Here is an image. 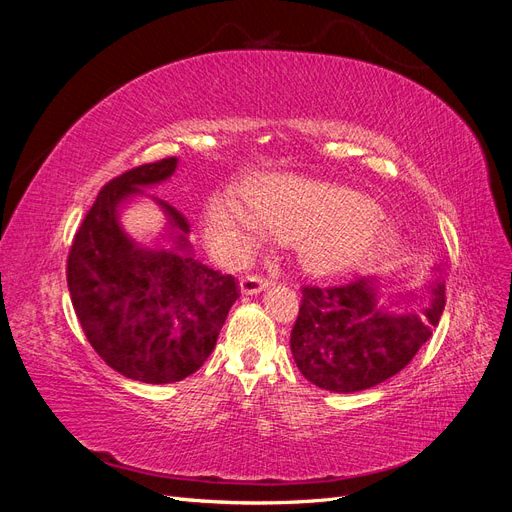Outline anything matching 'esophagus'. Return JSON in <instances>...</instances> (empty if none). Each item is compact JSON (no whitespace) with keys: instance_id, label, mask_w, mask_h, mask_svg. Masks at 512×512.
<instances>
[{"instance_id":"1","label":"esophagus","mask_w":512,"mask_h":512,"mask_svg":"<svg viewBox=\"0 0 512 512\" xmlns=\"http://www.w3.org/2000/svg\"><path fill=\"white\" fill-rule=\"evenodd\" d=\"M273 282L267 280V277H260V275H245L241 280V292L243 294H258L262 290H267Z\"/></svg>"}]
</instances>
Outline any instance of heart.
Returning <instances> with one entry per match:
<instances>
[{
  "mask_svg": "<svg viewBox=\"0 0 512 512\" xmlns=\"http://www.w3.org/2000/svg\"><path fill=\"white\" fill-rule=\"evenodd\" d=\"M294 243L312 275L361 271L389 250V232L374 200L301 177H271L258 183L252 203L239 188H226L209 205V239L228 265H243L269 232Z\"/></svg>",
  "mask_w": 512,
  "mask_h": 512,
  "instance_id": "1",
  "label": "heart"
}]
</instances>
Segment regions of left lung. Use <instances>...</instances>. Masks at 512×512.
Wrapping results in <instances>:
<instances>
[{
    "mask_svg": "<svg viewBox=\"0 0 512 512\" xmlns=\"http://www.w3.org/2000/svg\"><path fill=\"white\" fill-rule=\"evenodd\" d=\"M301 292L290 335L294 363L318 389L333 393L371 389L404 369L438 327L446 303L438 282L416 312H382L374 275Z\"/></svg>",
    "mask_w": 512,
    "mask_h": 512,
    "instance_id": "obj_1",
    "label": "left lung"
}]
</instances>
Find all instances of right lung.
I'll return each mask as SVG.
<instances>
[{"label":"right lung","instance_id":"1","mask_svg":"<svg viewBox=\"0 0 512 512\" xmlns=\"http://www.w3.org/2000/svg\"><path fill=\"white\" fill-rule=\"evenodd\" d=\"M177 158L134 166L108 181L72 239L68 288L81 329L121 376L168 384L192 376L218 342L239 299L232 275L213 271L192 250L190 222L158 200L175 230V250H143L117 222L123 196L175 173Z\"/></svg>","mask_w":512,"mask_h":512}]
</instances>
